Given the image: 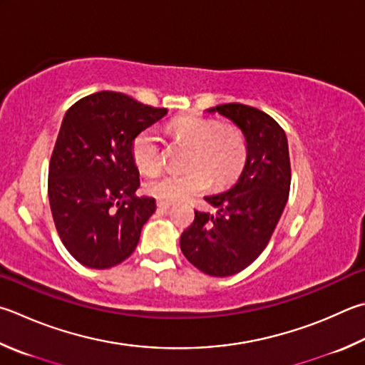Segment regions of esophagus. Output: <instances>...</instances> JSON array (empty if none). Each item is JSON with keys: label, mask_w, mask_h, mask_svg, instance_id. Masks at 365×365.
Listing matches in <instances>:
<instances>
[{"label": "esophagus", "mask_w": 365, "mask_h": 365, "mask_svg": "<svg viewBox=\"0 0 365 365\" xmlns=\"http://www.w3.org/2000/svg\"><path fill=\"white\" fill-rule=\"evenodd\" d=\"M172 207V202H169V201H158V209H160V210H169Z\"/></svg>", "instance_id": "esophagus-1"}]
</instances>
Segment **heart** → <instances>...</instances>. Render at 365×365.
Wrapping results in <instances>:
<instances>
[{
    "label": "heart",
    "mask_w": 365,
    "mask_h": 365,
    "mask_svg": "<svg viewBox=\"0 0 365 365\" xmlns=\"http://www.w3.org/2000/svg\"><path fill=\"white\" fill-rule=\"evenodd\" d=\"M172 132L193 147L188 172H165L151 178L145 190L161 201H182L201 193L210 185L227 187L240 177L247 160V142L242 132L215 119L182 116ZM132 156L138 169L153 175L163 165V142L155 129L138 132L132 140Z\"/></svg>",
    "instance_id": "1"
}]
</instances>
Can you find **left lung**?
Here are the masks:
<instances>
[{"instance_id":"obj_1","label":"left lung","mask_w":365,"mask_h":365,"mask_svg":"<svg viewBox=\"0 0 365 365\" xmlns=\"http://www.w3.org/2000/svg\"><path fill=\"white\" fill-rule=\"evenodd\" d=\"M207 111L241 129L247 160L233 187L204 197L217 214L195 210V222L180 236V249L202 273L225 277L247 268L268 246L289 200V143L273 118L249 105L223 103Z\"/></svg>"}]
</instances>
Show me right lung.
Listing matches in <instances>:
<instances>
[{
    "label": "right lung",
    "mask_w": 365,
    "mask_h": 365,
    "mask_svg": "<svg viewBox=\"0 0 365 365\" xmlns=\"http://www.w3.org/2000/svg\"><path fill=\"white\" fill-rule=\"evenodd\" d=\"M165 115L113 91L83 97L65 113L48 193L57 233L84 267L111 268L135 250L156 201L135 195L140 178L132 140Z\"/></svg>",
    "instance_id": "1"
}]
</instances>
